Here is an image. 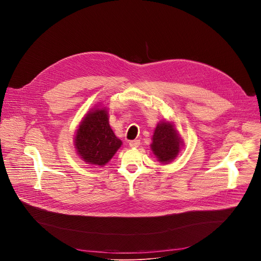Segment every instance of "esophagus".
<instances>
[{
  "mask_svg": "<svg viewBox=\"0 0 261 261\" xmlns=\"http://www.w3.org/2000/svg\"><path fill=\"white\" fill-rule=\"evenodd\" d=\"M139 144H140V141H139L138 139L131 140V141L129 142V145H130L131 147H138V146H139Z\"/></svg>",
  "mask_w": 261,
  "mask_h": 261,
  "instance_id": "34e87169",
  "label": "esophagus"
}]
</instances>
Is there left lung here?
I'll list each match as a JSON object with an SVG mask.
<instances>
[{
	"label": "left lung",
	"mask_w": 261,
	"mask_h": 261,
	"mask_svg": "<svg viewBox=\"0 0 261 261\" xmlns=\"http://www.w3.org/2000/svg\"><path fill=\"white\" fill-rule=\"evenodd\" d=\"M179 138L170 123H160L157 125L154 135L152 150L158 161L168 163L173 160L179 152Z\"/></svg>",
	"instance_id": "obj_1"
}]
</instances>
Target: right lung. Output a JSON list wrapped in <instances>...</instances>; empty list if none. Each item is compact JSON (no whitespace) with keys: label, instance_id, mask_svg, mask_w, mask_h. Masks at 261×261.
<instances>
[{"label":"right lung","instance_id":"right-lung-1","mask_svg":"<svg viewBox=\"0 0 261 261\" xmlns=\"http://www.w3.org/2000/svg\"><path fill=\"white\" fill-rule=\"evenodd\" d=\"M122 145L108 123L107 111L95 109L84 119L75 136L77 153L94 165L106 164Z\"/></svg>","mask_w":261,"mask_h":261}]
</instances>
